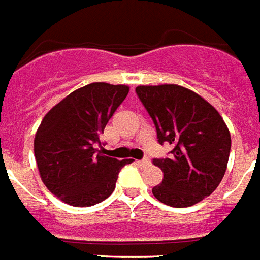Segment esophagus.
I'll return each instance as SVG.
<instances>
[{
    "label": "esophagus",
    "mask_w": 260,
    "mask_h": 260,
    "mask_svg": "<svg viewBox=\"0 0 260 260\" xmlns=\"http://www.w3.org/2000/svg\"><path fill=\"white\" fill-rule=\"evenodd\" d=\"M138 164L142 166H148L150 164H151V161H150L148 158H144V159H142V161H138Z\"/></svg>",
    "instance_id": "esophagus-1"
}]
</instances>
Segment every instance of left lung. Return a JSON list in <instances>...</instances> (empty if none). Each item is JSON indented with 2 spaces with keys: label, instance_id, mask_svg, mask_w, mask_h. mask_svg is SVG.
<instances>
[{
  "label": "left lung",
  "instance_id": "1",
  "mask_svg": "<svg viewBox=\"0 0 260 260\" xmlns=\"http://www.w3.org/2000/svg\"><path fill=\"white\" fill-rule=\"evenodd\" d=\"M136 94L154 121L161 144L173 146L170 158L154 159L164 180L152 195L172 207L203 201L219 185L231 154V132L214 106L177 84L139 86Z\"/></svg>",
  "mask_w": 260,
  "mask_h": 260
}]
</instances>
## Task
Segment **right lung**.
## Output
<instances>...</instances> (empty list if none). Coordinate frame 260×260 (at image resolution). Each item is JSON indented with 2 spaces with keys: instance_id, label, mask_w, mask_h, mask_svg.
I'll use <instances>...</instances> for the list:
<instances>
[{
  "instance_id": "1",
  "label": "right lung",
  "mask_w": 260,
  "mask_h": 260,
  "mask_svg": "<svg viewBox=\"0 0 260 260\" xmlns=\"http://www.w3.org/2000/svg\"><path fill=\"white\" fill-rule=\"evenodd\" d=\"M129 92L125 84L91 83L77 88L43 117L34 152L43 184L58 199L88 207L112 195L122 166L132 159L105 155L99 136Z\"/></svg>"
}]
</instances>
